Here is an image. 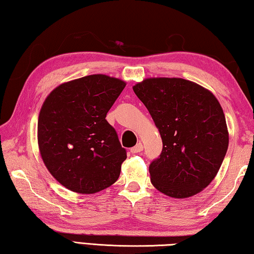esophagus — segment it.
<instances>
[{"label":"esophagus","mask_w":254,"mask_h":254,"mask_svg":"<svg viewBox=\"0 0 254 254\" xmlns=\"http://www.w3.org/2000/svg\"><path fill=\"white\" fill-rule=\"evenodd\" d=\"M143 150V144L141 143V142H139L137 143L135 147H133V148H131V153H137V152H141Z\"/></svg>","instance_id":"obj_1"}]
</instances>
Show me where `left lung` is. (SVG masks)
<instances>
[{
    "mask_svg": "<svg viewBox=\"0 0 254 254\" xmlns=\"http://www.w3.org/2000/svg\"><path fill=\"white\" fill-rule=\"evenodd\" d=\"M162 139L160 157L149 167L159 191L188 198L212 183L229 147L222 106L203 86L184 78L151 77L133 86Z\"/></svg>",
    "mask_w": 254,
    "mask_h": 254,
    "instance_id": "8db88e82",
    "label": "left lung"
}]
</instances>
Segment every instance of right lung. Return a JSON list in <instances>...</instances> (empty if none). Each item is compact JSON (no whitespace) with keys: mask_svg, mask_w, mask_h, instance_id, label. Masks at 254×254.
Segmentation results:
<instances>
[{"mask_svg":"<svg viewBox=\"0 0 254 254\" xmlns=\"http://www.w3.org/2000/svg\"><path fill=\"white\" fill-rule=\"evenodd\" d=\"M127 83L103 74L66 81L51 91L38 118L45 166L64 187L95 194L117 182L127 159L106 114Z\"/></svg>","mask_w":254,"mask_h":254,"instance_id":"right-lung-1","label":"right lung"}]
</instances>
